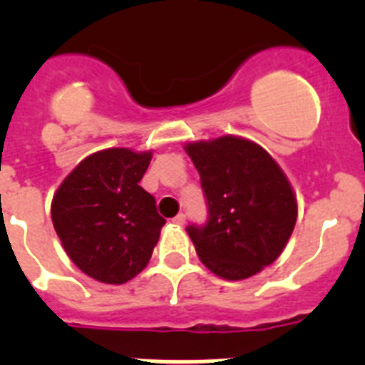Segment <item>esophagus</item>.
<instances>
[{
  "label": "esophagus",
  "mask_w": 365,
  "mask_h": 365,
  "mask_svg": "<svg viewBox=\"0 0 365 365\" xmlns=\"http://www.w3.org/2000/svg\"><path fill=\"white\" fill-rule=\"evenodd\" d=\"M172 221L175 222V225H179V227H182V225L186 222V214H182V212H180V214H177Z\"/></svg>",
  "instance_id": "34e87169"
}]
</instances>
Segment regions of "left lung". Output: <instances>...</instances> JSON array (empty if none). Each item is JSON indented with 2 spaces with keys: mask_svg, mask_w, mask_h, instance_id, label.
I'll return each instance as SVG.
<instances>
[{
  "mask_svg": "<svg viewBox=\"0 0 365 365\" xmlns=\"http://www.w3.org/2000/svg\"><path fill=\"white\" fill-rule=\"evenodd\" d=\"M208 202L205 227L190 225L199 259L222 279H247L278 259L294 230L298 202L279 164L235 135L185 144Z\"/></svg>",
  "mask_w": 365,
  "mask_h": 365,
  "instance_id": "8db88e82",
  "label": "left lung"
}]
</instances>
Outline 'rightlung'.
<instances>
[{
  "label": "right lung",
  "mask_w": 365,
  "mask_h": 365,
  "mask_svg": "<svg viewBox=\"0 0 365 365\" xmlns=\"http://www.w3.org/2000/svg\"><path fill=\"white\" fill-rule=\"evenodd\" d=\"M151 151L109 148L82 160L51 202L54 230L74 265L96 282L122 285L143 272L164 217L138 185Z\"/></svg>",
  "instance_id": "add662e5"
}]
</instances>
